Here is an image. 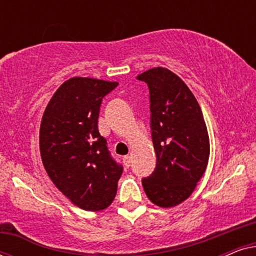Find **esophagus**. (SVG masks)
<instances>
[{
  "label": "esophagus",
  "instance_id": "34e87169",
  "mask_svg": "<svg viewBox=\"0 0 256 256\" xmlns=\"http://www.w3.org/2000/svg\"><path fill=\"white\" fill-rule=\"evenodd\" d=\"M124 164L126 168H129L132 166V157L130 156H124Z\"/></svg>",
  "mask_w": 256,
  "mask_h": 256
}]
</instances>
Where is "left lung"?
I'll use <instances>...</instances> for the list:
<instances>
[{
    "label": "left lung",
    "mask_w": 256,
    "mask_h": 256,
    "mask_svg": "<svg viewBox=\"0 0 256 256\" xmlns=\"http://www.w3.org/2000/svg\"><path fill=\"white\" fill-rule=\"evenodd\" d=\"M150 93L156 168L142 185L160 208L180 205L205 174L210 157L208 128L197 99L177 74L154 68L138 76Z\"/></svg>",
    "instance_id": "left-lung-1"
}]
</instances>
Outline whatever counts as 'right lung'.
<instances>
[{
	"label": "right lung",
	"mask_w": 256,
	"mask_h": 256,
	"mask_svg": "<svg viewBox=\"0 0 256 256\" xmlns=\"http://www.w3.org/2000/svg\"><path fill=\"white\" fill-rule=\"evenodd\" d=\"M116 82L73 76L62 82L45 108L40 150L45 171L72 204L101 211L113 202L122 166L110 155L98 128L102 98Z\"/></svg>",
	"instance_id": "obj_1"
}]
</instances>
